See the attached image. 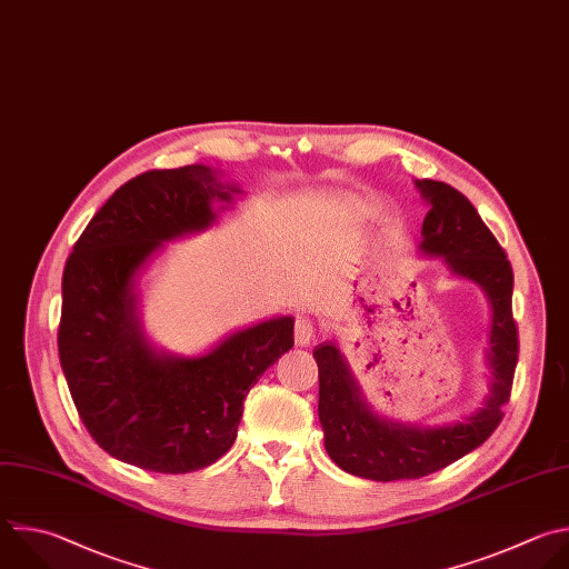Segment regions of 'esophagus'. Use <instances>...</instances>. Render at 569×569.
<instances>
[{
    "label": "esophagus",
    "mask_w": 569,
    "mask_h": 569,
    "mask_svg": "<svg viewBox=\"0 0 569 569\" xmlns=\"http://www.w3.org/2000/svg\"><path fill=\"white\" fill-rule=\"evenodd\" d=\"M315 337H317L315 321L308 319V317H297V321H295V341L299 346H310L315 341Z\"/></svg>",
    "instance_id": "esophagus-1"
}]
</instances>
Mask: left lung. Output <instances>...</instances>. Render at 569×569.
<instances>
[{
	"mask_svg": "<svg viewBox=\"0 0 569 569\" xmlns=\"http://www.w3.org/2000/svg\"><path fill=\"white\" fill-rule=\"evenodd\" d=\"M431 210L420 252L445 257L458 277L482 286L493 308V385L485 407L467 422L418 429L375 418L359 398L346 361L332 343L315 348L319 366V420L328 456L343 471L368 480H413L436 473L480 447L500 425L518 361V326L511 310L513 270L507 252L471 201L442 180H418Z\"/></svg>",
	"mask_w": 569,
	"mask_h": 569,
	"instance_id": "1",
	"label": "left lung"
}]
</instances>
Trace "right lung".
<instances>
[{
	"instance_id": "right-lung-1",
	"label": "right lung",
	"mask_w": 569,
	"mask_h": 569,
	"mask_svg": "<svg viewBox=\"0 0 569 569\" xmlns=\"http://www.w3.org/2000/svg\"><path fill=\"white\" fill-rule=\"evenodd\" d=\"M237 187L212 169H149L96 212L62 274L58 352L89 436L109 456L156 473L217 462L237 440L243 400L295 346L292 317L228 337L194 359L151 352L133 317V277L162 246L214 221Z\"/></svg>"
}]
</instances>
